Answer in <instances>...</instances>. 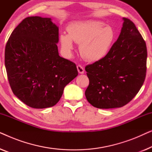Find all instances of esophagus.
<instances>
[{
  "label": "esophagus",
  "instance_id": "esophagus-1",
  "mask_svg": "<svg viewBox=\"0 0 152 152\" xmlns=\"http://www.w3.org/2000/svg\"><path fill=\"white\" fill-rule=\"evenodd\" d=\"M77 70H78V72L80 74H83L84 72V68L82 67L81 65H77Z\"/></svg>",
  "mask_w": 152,
  "mask_h": 152
}]
</instances>
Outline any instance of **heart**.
Returning a JSON list of instances; mask_svg holds the SVG:
<instances>
[{
    "instance_id": "obj_1",
    "label": "heart",
    "mask_w": 152,
    "mask_h": 152,
    "mask_svg": "<svg viewBox=\"0 0 152 152\" xmlns=\"http://www.w3.org/2000/svg\"><path fill=\"white\" fill-rule=\"evenodd\" d=\"M68 34L61 33L59 42L64 54L70 55L74 48L73 40L80 44L83 59L95 62L104 58L116 39V32L110 26L97 20L77 21L68 28Z\"/></svg>"
}]
</instances>
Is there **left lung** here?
I'll list each match as a JSON object with an SVG mask.
<instances>
[{
    "label": "left lung",
    "mask_w": 152,
    "mask_h": 152,
    "mask_svg": "<svg viewBox=\"0 0 152 152\" xmlns=\"http://www.w3.org/2000/svg\"><path fill=\"white\" fill-rule=\"evenodd\" d=\"M122 19L121 32L107 55L85 67L89 79L85 95L98 109L126 105L140 91L146 77V43L134 23Z\"/></svg>",
    "instance_id": "obj_1"
}]
</instances>
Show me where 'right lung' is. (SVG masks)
<instances>
[{"label": "right lung", "mask_w": 152, "mask_h": 152, "mask_svg": "<svg viewBox=\"0 0 152 152\" xmlns=\"http://www.w3.org/2000/svg\"><path fill=\"white\" fill-rule=\"evenodd\" d=\"M59 28L50 18L27 17L14 29L5 50L14 94L29 107L45 109L59 101L78 75L75 64L59 55Z\"/></svg>", "instance_id": "1"}]
</instances>
